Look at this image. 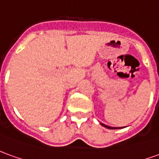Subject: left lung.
<instances>
[{
  "mask_svg": "<svg viewBox=\"0 0 159 159\" xmlns=\"http://www.w3.org/2000/svg\"><path fill=\"white\" fill-rule=\"evenodd\" d=\"M101 125L103 126V127H105V128L110 129H121V128H122V127H119V128H118V127H111V126L106 125H104V124H102V123H101Z\"/></svg>",
  "mask_w": 159,
  "mask_h": 159,
  "instance_id": "obj_1",
  "label": "left lung"
}]
</instances>
